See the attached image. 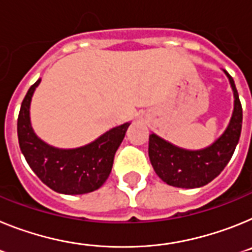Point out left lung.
<instances>
[{
	"label": "left lung",
	"mask_w": 252,
	"mask_h": 252,
	"mask_svg": "<svg viewBox=\"0 0 252 252\" xmlns=\"http://www.w3.org/2000/svg\"><path fill=\"white\" fill-rule=\"evenodd\" d=\"M226 74L235 95V110L226 132L212 146L200 151L181 150L156 134H150L151 163L159 179L168 185L187 189L207 185L222 172L235 152L241 134L242 106L233 78Z\"/></svg>",
	"instance_id": "1"
}]
</instances>
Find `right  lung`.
I'll use <instances>...</instances> for the list:
<instances>
[{"label":"right lung","instance_id":"right-lung-1","mask_svg":"<svg viewBox=\"0 0 252 252\" xmlns=\"http://www.w3.org/2000/svg\"><path fill=\"white\" fill-rule=\"evenodd\" d=\"M39 82L26 93L17 118V137L26 162L47 187L61 194L76 195L99 189L110 175L115 152L130 123L110 129L85 147H50L35 135L30 126V101Z\"/></svg>","mask_w":252,"mask_h":252}]
</instances>
